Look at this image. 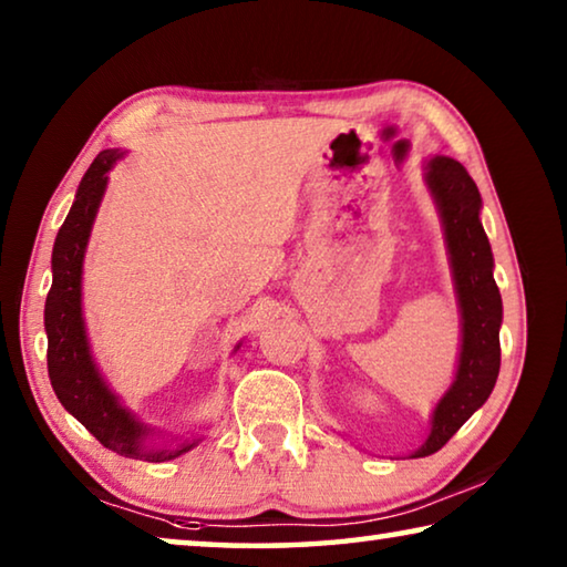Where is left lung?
Returning a JSON list of instances; mask_svg holds the SVG:
<instances>
[{"mask_svg": "<svg viewBox=\"0 0 567 567\" xmlns=\"http://www.w3.org/2000/svg\"><path fill=\"white\" fill-rule=\"evenodd\" d=\"M427 185L443 215L450 260H453L460 310H463V352H460L453 388L435 408L433 430L415 457L437 453L491 398L501 372L503 300L493 280L491 243L480 225V192L465 167L450 157L430 162Z\"/></svg>", "mask_w": 567, "mask_h": 567, "instance_id": "1", "label": "left lung"}]
</instances>
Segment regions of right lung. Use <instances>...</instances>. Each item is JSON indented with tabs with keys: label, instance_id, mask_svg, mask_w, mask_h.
<instances>
[{
	"label": "right lung",
	"instance_id": "add662e5",
	"mask_svg": "<svg viewBox=\"0 0 567 567\" xmlns=\"http://www.w3.org/2000/svg\"><path fill=\"white\" fill-rule=\"evenodd\" d=\"M120 152L104 150L82 177L74 205L54 239L52 252V287L44 305L47 330V370L66 412L82 422L100 443L112 453L137 460H172L195 443L177 450H147L142 445L145 427L124 412L94 368L87 334L82 322V257L87 247L90 229L97 215L100 199L107 187V172L117 162Z\"/></svg>",
	"mask_w": 567,
	"mask_h": 567
}]
</instances>
